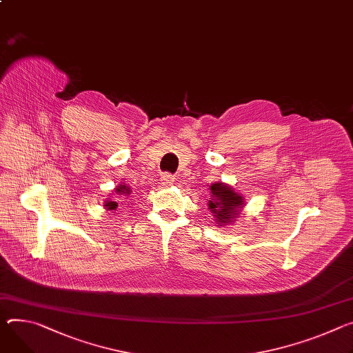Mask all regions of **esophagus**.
<instances>
[{
    "label": "esophagus",
    "instance_id": "obj_1",
    "mask_svg": "<svg viewBox=\"0 0 353 353\" xmlns=\"http://www.w3.org/2000/svg\"><path fill=\"white\" fill-rule=\"evenodd\" d=\"M162 183L165 184V185H172L173 183H174V176L173 174H170V173H163L162 174Z\"/></svg>",
    "mask_w": 353,
    "mask_h": 353
}]
</instances>
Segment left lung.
<instances>
[{"instance_id": "obj_1", "label": "left lung", "mask_w": 353, "mask_h": 353, "mask_svg": "<svg viewBox=\"0 0 353 353\" xmlns=\"http://www.w3.org/2000/svg\"><path fill=\"white\" fill-rule=\"evenodd\" d=\"M243 205L242 197L223 183L211 185V200L208 201L210 210L215 214L219 223L232 222L238 215V208Z\"/></svg>"}]
</instances>
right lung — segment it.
Here are the masks:
<instances>
[{
	"instance_id": "right-lung-1",
	"label": "right lung",
	"mask_w": 353,
	"mask_h": 353,
	"mask_svg": "<svg viewBox=\"0 0 353 353\" xmlns=\"http://www.w3.org/2000/svg\"><path fill=\"white\" fill-rule=\"evenodd\" d=\"M117 193L118 194H125V196H130L131 194V190H130V187H126V185H121V187H118L117 188ZM105 207L108 208V210H115L117 207H118V203H115V201H110V203H107L105 204Z\"/></svg>"
}]
</instances>
